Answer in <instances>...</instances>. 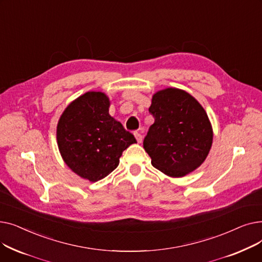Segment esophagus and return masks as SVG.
Wrapping results in <instances>:
<instances>
[{
  "instance_id": "obj_1",
  "label": "esophagus",
  "mask_w": 262,
  "mask_h": 262,
  "mask_svg": "<svg viewBox=\"0 0 262 262\" xmlns=\"http://www.w3.org/2000/svg\"><path fill=\"white\" fill-rule=\"evenodd\" d=\"M134 135H135V137H136L137 141H138V143H141V142H142V140H143V137H142V135H141L140 133H138V132H136Z\"/></svg>"
}]
</instances>
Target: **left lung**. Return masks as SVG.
<instances>
[{"instance_id": "left-lung-1", "label": "left lung", "mask_w": 262, "mask_h": 262, "mask_svg": "<svg viewBox=\"0 0 262 262\" xmlns=\"http://www.w3.org/2000/svg\"><path fill=\"white\" fill-rule=\"evenodd\" d=\"M155 122L143 141L153 167L170 177H184L208 156L213 130L203 106L177 88L157 91L148 108Z\"/></svg>"}]
</instances>
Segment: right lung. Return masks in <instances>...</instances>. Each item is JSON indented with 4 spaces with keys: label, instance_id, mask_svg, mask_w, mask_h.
<instances>
[{
    "label": "right lung",
    "instance_id": "obj_1",
    "mask_svg": "<svg viewBox=\"0 0 262 262\" xmlns=\"http://www.w3.org/2000/svg\"><path fill=\"white\" fill-rule=\"evenodd\" d=\"M110 101L89 91L71 102L56 130L60 155L75 174L92 183L103 180L120 162L124 149L136 143L133 134L109 115Z\"/></svg>",
    "mask_w": 262,
    "mask_h": 262
}]
</instances>
